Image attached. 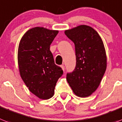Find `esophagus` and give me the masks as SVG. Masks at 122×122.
Segmentation results:
<instances>
[{"label":"esophagus","instance_id":"34e87169","mask_svg":"<svg viewBox=\"0 0 122 122\" xmlns=\"http://www.w3.org/2000/svg\"><path fill=\"white\" fill-rule=\"evenodd\" d=\"M60 67H61V68H62V70H63V71L65 70V65H61V66H60Z\"/></svg>","mask_w":122,"mask_h":122}]
</instances>
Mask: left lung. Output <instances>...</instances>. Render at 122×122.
I'll list each match as a JSON object with an SVG mask.
<instances>
[{
    "instance_id": "1",
    "label": "left lung",
    "mask_w": 122,
    "mask_h": 122,
    "mask_svg": "<svg viewBox=\"0 0 122 122\" xmlns=\"http://www.w3.org/2000/svg\"><path fill=\"white\" fill-rule=\"evenodd\" d=\"M75 44L76 65L67 73V80L73 93L86 97L99 86L107 68L106 52L101 37L88 25H79L65 31Z\"/></svg>"
}]
</instances>
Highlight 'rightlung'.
Segmentation results:
<instances>
[{
  "label": "right lung",
  "instance_id": "obj_1",
  "mask_svg": "<svg viewBox=\"0 0 122 122\" xmlns=\"http://www.w3.org/2000/svg\"><path fill=\"white\" fill-rule=\"evenodd\" d=\"M59 33L43 27L30 29L21 39L18 49L20 74L29 90L41 99L54 94L57 81L63 75L55 65L50 45Z\"/></svg>",
  "mask_w": 122,
  "mask_h": 122
}]
</instances>
